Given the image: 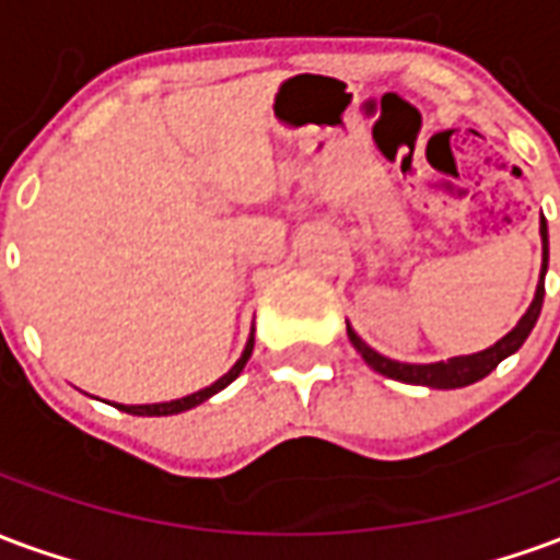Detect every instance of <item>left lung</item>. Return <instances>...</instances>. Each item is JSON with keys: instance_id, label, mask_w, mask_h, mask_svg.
<instances>
[{"instance_id": "obj_1", "label": "left lung", "mask_w": 560, "mask_h": 560, "mask_svg": "<svg viewBox=\"0 0 560 560\" xmlns=\"http://www.w3.org/2000/svg\"><path fill=\"white\" fill-rule=\"evenodd\" d=\"M540 240H542V267H540V281H537V291H534V300H530L528 312L518 317V324L504 339H498L492 348L486 351L468 353V357H450V360H441V363H399V360H389L384 353H377L375 348H369L353 327L348 324V339L360 351L365 363L375 369L377 375H387L393 381H401V384H417V387H432V389H458L468 387V384H477L482 377L492 372L494 365L506 360L510 353H516L525 339L530 336V329L537 324L542 308V293H546V269H549V231H546V221H540Z\"/></svg>"}]
</instances>
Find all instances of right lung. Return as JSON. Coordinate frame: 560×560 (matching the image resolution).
Wrapping results in <instances>:
<instances>
[{"label":"right lung","instance_id":"add662e5","mask_svg":"<svg viewBox=\"0 0 560 560\" xmlns=\"http://www.w3.org/2000/svg\"><path fill=\"white\" fill-rule=\"evenodd\" d=\"M252 348H255V329H252V336H248V341H245L243 357L231 365V372H228V375H221L215 384H209V387L191 393V396H183V399H173V401H159V405H116V408L126 413H135V417H171V413L191 411V408H197V405H203L207 399H212L215 393H221L228 384H233V381L240 377V372H243L245 363H248V357H252Z\"/></svg>","mask_w":560,"mask_h":560}]
</instances>
